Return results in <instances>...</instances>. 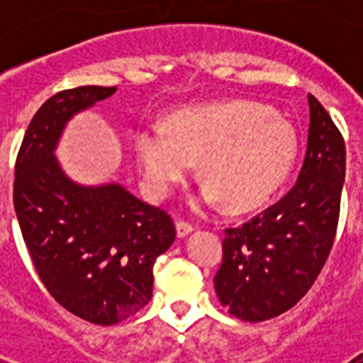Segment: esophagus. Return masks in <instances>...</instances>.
<instances>
[{
  "instance_id": "obj_1",
  "label": "esophagus",
  "mask_w": 363,
  "mask_h": 363,
  "mask_svg": "<svg viewBox=\"0 0 363 363\" xmlns=\"http://www.w3.org/2000/svg\"><path fill=\"white\" fill-rule=\"evenodd\" d=\"M175 228H177V238H186V235H190V233L194 232V226L192 224H188V222H184V220H179L175 224Z\"/></svg>"
}]
</instances>
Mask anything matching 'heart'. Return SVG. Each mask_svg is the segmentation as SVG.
I'll return each instance as SVG.
<instances>
[{
  "label": "heart",
  "instance_id": "obj_1",
  "mask_svg": "<svg viewBox=\"0 0 363 363\" xmlns=\"http://www.w3.org/2000/svg\"><path fill=\"white\" fill-rule=\"evenodd\" d=\"M137 158L154 194L164 196L199 160L207 203L230 211L265 203L290 175L298 156L292 124L254 101L194 107L169 118V130L147 125L137 133Z\"/></svg>",
  "mask_w": 363,
  "mask_h": 363
}]
</instances>
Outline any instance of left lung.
I'll return each mask as SVG.
<instances>
[{
  "mask_svg": "<svg viewBox=\"0 0 363 363\" xmlns=\"http://www.w3.org/2000/svg\"><path fill=\"white\" fill-rule=\"evenodd\" d=\"M309 137L294 188L241 228H228L215 290L230 315L269 320L292 309L326 264L339 220L345 141L309 94Z\"/></svg>",
  "mask_w": 363,
  "mask_h": 363,
  "instance_id": "1",
  "label": "left lung"
}]
</instances>
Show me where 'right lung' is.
<instances>
[{
	"label": "right lung",
	"mask_w": 363,
	"mask_h": 363,
	"mask_svg": "<svg viewBox=\"0 0 363 363\" xmlns=\"http://www.w3.org/2000/svg\"><path fill=\"white\" fill-rule=\"evenodd\" d=\"M115 86L54 94L31 118L14 165V211L37 275L64 309L111 326L152 298V267L175 241L165 211L118 182L86 186L65 175L56 147L67 122Z\"/></svg>",
	"instance_id": "right-lung-1"
}]
</instances>
